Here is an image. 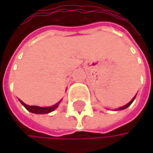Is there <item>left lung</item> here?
<instances>
[{
  "mask_svg": "<svg viewBox=\"0 0 153 153\" xmlns=\"http://www.w3.org/2000/svg\"><path fill=\"white\" fill-rule=\"evenodd\" d=\"M136 97H137V95H136V96H135V97H133V99H132V100H131V101H130L129 103H128V104H127L126 105H124V106L120 107V108H118V109H117V111H120V110H124V109H126V108H128V107L129 106V105H131V104L133 103V101L135 100V98H136Z\"/></svg>",
  "mask_w": 153,
  "mask_h": 153,
  "instance_id": "obj_1",
  "label": "left lung"
}]
</instances>
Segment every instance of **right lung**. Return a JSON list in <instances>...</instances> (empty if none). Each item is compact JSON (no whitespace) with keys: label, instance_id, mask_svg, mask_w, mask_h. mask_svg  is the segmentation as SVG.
<instances>
[{"label":"right lung","instance_id":"obj_1","mask_svg":"<svg viewBox=\"0 0 153 153\" xmlns=\"http://www.w3.org/2000/svg\"><path fill=\"white\" fill-rule=\"evenodd\" d=\"M19 101H20V103L25 106V108L27 111H29L32 112V113H35V114H46V113H49V112L53 111L54 110H56V109L58 107V105H59L60 102H61V100H60L58 103H56V105H52V106L41 107L36 106V105H28L25 104L24 102H22L20 99H19Z\"/></svg>","mask_w":153,"mask_h":153}]
</instances>
